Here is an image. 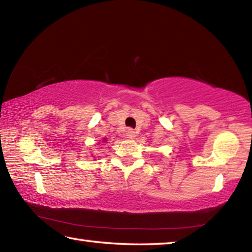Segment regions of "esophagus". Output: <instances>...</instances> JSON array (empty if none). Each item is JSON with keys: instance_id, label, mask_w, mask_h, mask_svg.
Listing matches in <instances>:
<instances>
[{"instance_id": "obj_1", "label": "esophagus", "mask_w": 252, "mask_h": 252, "mask_svg": "<svg viewBox=\"0 0 252 252\" xmlns=\"http://www.w3.org/2000/svg\"><path fill=\"white\" fill-rule=\"evenodd\" d=\"M126 135V138H129V139H134L136 135V132L132 129H127Z\"/></svg>"}]
</instances>
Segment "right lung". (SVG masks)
I'll use <instances>...</instances> for the list:
<instances>
[{"label": "right lung", "mask_w": 252, "mask_h": 252, "mask_svg": "<svg viewBox=\"0 0 252 252\" xmlns=\"http://www.w3.org/2000/svg\"><path fill=\"white\" fill-rule=\"evenodd\" d=\"M106 141V139H103V142H105Z\"/></svg>", "instance_id": "1"}]
</instances>
